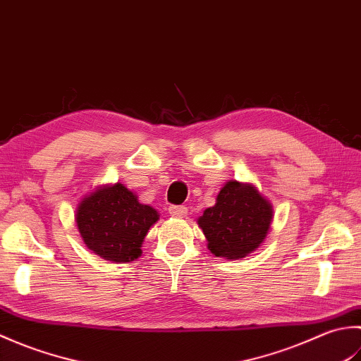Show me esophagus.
<instances>
[{
  "instance_id": "esophagus-1",
  "label": "esophagus",
  "mask_w": 361,
  "mask_h": 361,
  "mask_svg": "<svg viewBox=\"0 0 361 361\" xmlns=\"http://www.w3.org/2000/svg\"><path fill=\"white\" fill-rule=\"evenodd\" d=\"M169 214H171L172 217L183 219L188 216V208L186 206H171V208H169Z\"/></svg>"
}]
</instances>
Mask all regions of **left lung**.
Wrapping results in <instances>:
<instances>
[{"instance_id":"left-lung-1","label":"left lung","mask_w":361,"mask_h":361,"mask_svg":"<svg viewBox=\"0 0 361 361\" xmlns=\"http://www.w3.org/2000/svg\"><path fill=\"white\" fill-rule=\"evenodd\" d=\"M273 206L252 183L229 180L217 194L216 204L197 219L216 257L243 259L267 239L273 224Z\"/></svg>"}]
</instances>
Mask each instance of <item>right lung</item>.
I'll return each mask as SVG.
<instances>
[{
  "instance_id": "1",
  "label": "right lung",
  "mask_w": 361,
  "mask_h": 361,
  "mask_svg": "<svg viewBox=\"0 0 361 361\" xmlns=\"http://www.w3.org/2000/svg\"><path fill=\"white\" fill-rule=\"evenodd\" d=\"M74 219L88 250L105 260L127 264L141 257L145 235L159 220V212L114 183L97 186L83 197Z\"/></svg>"
}]
</instances>
